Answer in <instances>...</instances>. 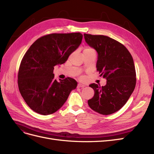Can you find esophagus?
I'll list each match as a JSON object with an SVG mask.
<instances>
[{
  "label": "esophagus",
  "mask_w": 154,
  "mask_h": 154,
  "mask_svg": "<svg viewBox=\"0 0 154 154\" xmlns=\"http://www.w3.org/2000/svg\"><path fill=\"white\" fill-rule=\"evenodd\" d=\"M77 87H78V88H83V87H85V85L83 84H82V83H78Z\"/></svg>",
  "instance_id": "34e87169"
}]
</instances>
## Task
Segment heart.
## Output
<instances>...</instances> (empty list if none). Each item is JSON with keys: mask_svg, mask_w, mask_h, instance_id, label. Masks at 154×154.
I'll use <instances>...</instances> for the list:
<instances>
[{"mask_svg": "<svg viewBox=\"0 0 154 154\" xmlns=\"http://www.w3.org/2000/svg\"><path fill=\"white\" fill-rule=\"evenodd\" d=\"M91 49H92L89 48H85L83 51H88V50H91Z\"/></svg>", "mask_w": 154, "mask_h": 154, "instance_id": "b5f03b06", "label": "heart"}]
</instances>
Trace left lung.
I'll return each instance as SVG.
<instances>
[{
	"label": "left lung",
	"instance_id": "left-lung-1",
	"mask_svg": "<svg viewBox=\"0 0 154 154\" xmlns=\"http://www.w3.org/2000/svg\"><path fill=\"white\" fill-rule=\"evenodd\" d=\"M83 35L86 43L97 53V71L106 80L105 86L89 85L94 95L88 100V106L100 114H113L125 105L136 87L132 57L123 44L109 36Z\"/></svg>",
	"mask_w": 154,
	"mask_h": 154
}]
</instances>
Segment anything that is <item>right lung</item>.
Segmentation results:
<instances>
[{
    "instance_id": "1",
    "label": "right lung",
    "mask_w": 154,
    "mask_h": 154,
    "mask_svg": "<svg viewBox=\"0 0 154 154\" xmlns=\"http://www.w3.org/2000/svg\"><path fill=\"white\" fill-rule=\"evenodd\" d=\"M80 32L53 33L42 36L23 57L18 85L27 105L35 112L51 114L59 110L77 87L71 78L55 80L54 67L66 62L82 43Z\"/></svg>"
}]
</instances>
